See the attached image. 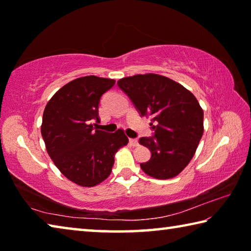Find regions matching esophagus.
I'll use <instances>...</instances> for the list:
<instances>
[{
    "label": "esophagus",
    "instance_id": "esophagus-1",
    "mask_svg": "<svg viewBox=\"0 0 251 251\" xmlns=\"http://www.w3.org/2000/svg\"><path fill=\"white\" fill-rule=\"evenodd\" d=\"M129 145L136 147V146H138L139 144H138V141L136 138H129Z\"/></svg>",
    "mask_w": 251,
    "mask_h": 251
}]
</instances>
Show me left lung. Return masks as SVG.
<instances>
[{"mask_svg":"<svg viewBox=\"0 0 251 251\" xmlns=\"http://www.w3.org/2000/svg\"><path fill=\"white\" fill-rule=\"evenodd\" d=\"M141 116L151 117L154 136L139 138L151 152L141 164L157 179L177 176L195 155L203 133V112L192 92L165 76L134 75L117 82Z\"/></svg>","mask_w":251,"mask_h":251,"instance_id":"obj_1","label":"left lung"}]
</instances>
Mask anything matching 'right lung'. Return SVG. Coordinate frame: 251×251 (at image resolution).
Listing matches in <instances>:
<instances>
[{"label": "right lung", "mask_w": 251, "mask_h": 251, "mask_svg": "<svg viewBox=\"0 0 251 251\" xmlns=\"http://www.w3.org/2000/svg\"><path fill=\"white\" fill-rule=\"evenodd\" d=\"M115 80L84 76L64 85L46 104L41 133L46 151L67 179L83 187L109 176L114 156L128 138L122 129L108 134L93 127L100 122V97Z\"/></svg>", "instance_id": "add662e5"}]
</instances>
